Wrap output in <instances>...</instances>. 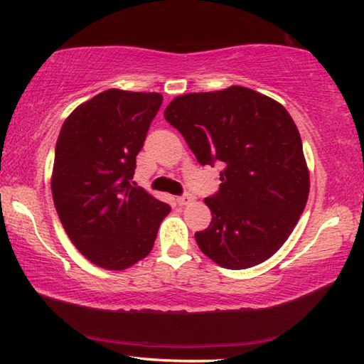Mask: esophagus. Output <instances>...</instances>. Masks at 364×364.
I'll return each mask as SVG.
<instances>
[{
	"mask_svg": "<svg viewBox=\"0 0 364 364\" xmlns=\"http://www.w3.org/2000/svg\"><path fill=\"white\" fill-rule=\"evenodd\" d=\"M193 200H194V197L191 196V194H183V196H178L176 197L178 205H188L189 202H193Z\"/></svg>",
	"mask_w": 364,
	"mask_h": 364,
	"instance_id": "obj_1",
	"label": "esophagus"
}]
</instances>
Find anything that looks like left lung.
Listing matches in <instances>:
<instances>
[{
	"label": "left lung",
	"mask_w": 364,
	"mask_h": 364,
	"mask_svg": "<svg viewBox=\"0 0 364 364\" xmlns=\"http://www.w3.org/2000/svg\"><path fill=\"white\" fill-rule=\"evenodd\" d=\"M165 120L186 139L200 165L223 164L212 212L196 242L228 269L255 267L291 236L310 193L297 127L271 97L244 86L175 97Z\"/></svg>",
	"instance_id": "8db88e82"
}]
</instances>
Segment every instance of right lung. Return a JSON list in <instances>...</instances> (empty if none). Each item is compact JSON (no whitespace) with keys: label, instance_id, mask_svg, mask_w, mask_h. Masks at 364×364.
<instances>
[{"label":"right lung","instance_id":"add662e5","mask_svg":"<svg viewBox=\"0 0 364 364\" xmlns=\"http://www.w3.org/2000/svg\"><path fill=\"white\" fill-rule=\"evenodd\" d=\"M159 93L107 90L67 117L51 178L53 200L73 245L106 269L152 250L170 205L133 186L136 156L162 106Z\"/></svg>","mask_w":364,"mask_h":364}]
</instances>
